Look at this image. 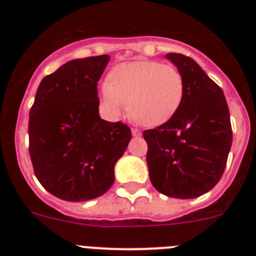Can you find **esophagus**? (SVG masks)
I'll use <instances>...</instances> for the list:
<instances>
[{
	"instance_id": "34e87169",
	"label": "esophagus",
	"mask_w": 256,
	"mask_h": 256,
	"mask_svg": "<svg viewBox=\"0 0 256 256\" xmlns=\"http://www.w3.org/2000/svg\"><path fill=\"white\" fill-rule=\"evenodd\" d=\"M132 134L134 136V137H140V136L142 134V132L140 130H137V128H132Z\"/></svg>"
}]
</instances>
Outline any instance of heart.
<instances>
[{
	"label": "heart",
	"instance_id": "obj_1",
	"mask_svg": "<svg viewBox=\"0 0 256 256\" xmlns=\"http://www.w3.org/2000/svg\"><path fill=\"white\" fill-rule=\"evenodd\" d=\"M100 94L110 116H116L126 102L136 122L156 126L168 122L180 106L184 80L180 70L170 64L130 61L112 68Z\"/></svg>",
	"mask_w": 256,
	"mask_h": 256
}]
</instances>
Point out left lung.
Masks as SVG:
<instances>
[{"label": "left lung", "mask_w": 256, "mask_h": 256, "mask_svg": "<svg viewBox=\"0 0 256 256\" xmlns=\"http://www.w3.org/2000/svg\"><path fill=\"white\" fill-rule=\"evenodd\" d=\"M165 58L182 74L184 94L166 123L144 132L148 174L162 195L195 198L216 186L224 172L232 144L230 110L222 88L194 58Z\"/></svg>", "instance_id": "8db88e82"}]
</instances>
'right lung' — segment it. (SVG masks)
Returning a JSON list of instances; mask_svg holds the SVG:
<instances>
[{
    "label": "right lung",
    "mask_w": 256,
    "mask_h": 256,
    "mask_svg": "<svg viewBox=\"0 0 256 256\" xmlns=\"http://www.w3.org/2000/svg\"><path fill=\"white\" fill-rule=\"evenodd\" d=\"M110 56L76 58L42 79L29 112V154L50 194L66 201L104 195L132 138L130 126L98 114L100 80Z\"/></svg>",
    "instance_id": "obj_1"
}]
</instances>
